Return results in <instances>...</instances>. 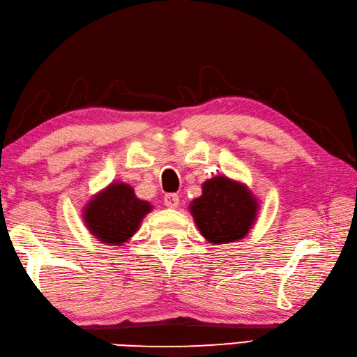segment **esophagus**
<instances>
[{
    "instance_id": "esophagus-1",
    "label": "esophagus",
    "mask_w": 357,
    "mask_h": 357,
    "mask_svg": "<svg viewBox=\"0 0 357 357\" xmlns=\"http://www.w3.org/2000/svg\"><path fill=\"white\" fill-rule=\"evenodd\" d=\"M163 202H165V205L171 209H176L180 205V199L177 194H166Z\"/></svg>"
}]
</instances>
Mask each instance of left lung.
Returning <instances> with one entry per match:
<instances>
[{"label": "left lung", "instance_id": "obj_1", "mask_svg": "<svg viewBox=\"0 0 357 357\" xmlns=\"http://www.w3.org/2000/svg\"><path fill=\"white\" fill-rule=\"evenodd\" d=\"M259 199L243 181L215 176L202 185V195L189 205L195 227L213 245L242 240L257 220Z\"/></svg>", "mask_w": 357, "mask_h": 357}]
</instances>
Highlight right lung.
I'll return each instance as SVG.
<instances>
[{"label": "right lung", "instance_id": "add662e5", "mask_svg": "<svg viewBox=\"0 0 357 357\" xmlns=\"http://www.w3.org/2000/svg\"><path fill=\"white\" fill-rule=\"evenodd\" d=\"M151 211V203L138 199L132 186L125 181H111L92 195L82 217L86 229L98 242L123 246L140 229Z\"/></svg>", "mask_w": 357, "mask_h": 357}]
</instances>
